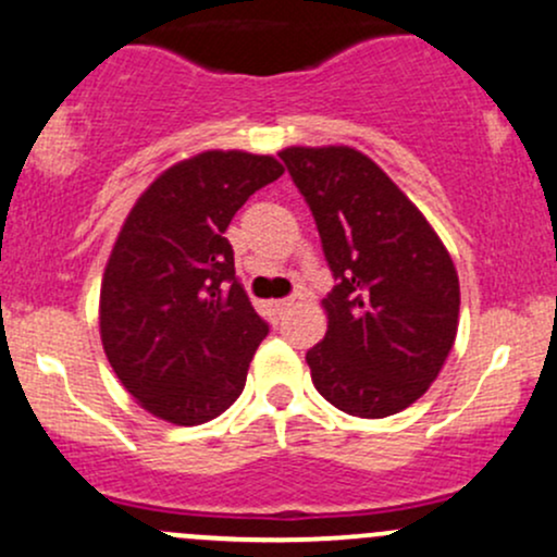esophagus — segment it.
Segmentation results:
<instances>
[{
    "label": "esophagus",
    "mask_w": 557,
    "mask_h": 557,
    "mask_svg": "<svg viewBox=\"0 0 557 557\" xmlns=\"http://www.w3.org/2000/svg\"><path fill=\"white\" fill-rule=\"evenodd\" d=\"M294 307V298H280V301H269V314L274 320H283V314Z\"/></svg>",
    "instance_id": "1"
}]
</instances>
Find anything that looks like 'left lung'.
<instances>
[{
    "mask_svg": "<svg viewBox=\"0 0 557 557\" xmlns=\"http://www.w3.org/2000/svg\"><path fill=\"white\" fill-rule=\"evenodd\" d=\"M318 224L333 290L327 333L307 352L338 411L384 419L441 373L459 325V277L446 245L373 160L349 146L280 151Z\"/></svg>",
    "mask_w": 557,
    "mask_h": 557,
    "instance_id": "8db88e82",
    "label": "left lung"
}]
</instances>
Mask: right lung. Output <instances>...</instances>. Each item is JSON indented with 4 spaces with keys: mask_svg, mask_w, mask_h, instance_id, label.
I'll list each match as a JSON object with an SVG mask.
<instances>
[{
    "mask_svg": "<svg viewBox=\"0 0 557 557\" xmlns=\"http://www.w3.org/2000/svg\"><path fill=\"white\" fill-rule=\"evenodd\" d=\"M274 157L205 151L133 205L101 285V342L116 379L154 417L195 426L239 397L269 325L234 274L224 232Z\"/></svg>",
    "mask_w": 557,
    "mask_h": 557,
    "instance_id": "1",
    "label": "right lung"
}]
</instances>
